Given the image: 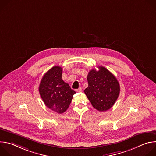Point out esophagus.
Wrapping results in <instances>:
<instances>
[{
	"label": "esophagus",
	"mask_w": 156,
	"mask_h": 156,
	"mask_svg": "<svg viewBox=\"0 0 156 156\" xmlns=\"http://www.w3.org/2000/svg\"><path fill=\"white\" fill-rule=\"evenodd\" d=\"M81 87H79L78 89H76V92H81Z\"/></svg>",
	"instance_id": "1"
}]
</instances>
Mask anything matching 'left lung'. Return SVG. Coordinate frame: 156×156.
Returning a JSON list of instances; mask_svg holds the SVG:
<instances>
[{"instance_id": "8db88e82", "label": "left lung", "mask_w": 156, "mask_h": 156, "mask_svg": "<svg viewBox=\"0 0 156 156\" xmlns=\"http://www.w3.org/2000/svg\"><path fill=\"white\" fill-rule=\"evenodd\" d=\"M99 70L93 69L89 72L87 80L88 87L84 90L94 108L104 112L112 107L117 101L120 87L115 76L104 66H99Z\"/></svg>"}]
</instances>
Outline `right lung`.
Masks as SVG:
<instances>
[{"mask_svg": "<svg viewBox=\"0 0 156 156\" xmlns=\"http://www.w3.org/2000/svg\"><path fill=\"white\" fill-rule=\"evenodd\" d=\"M62 68L54 66L42 77L39 86L40 96L50 109L62 114L69 108L76 93L62 79Z\"/></svg>", "mask_w": 156, "mask_h": 156, "instance_id": "obj_1", "label": "right lung"}]
</instances>
